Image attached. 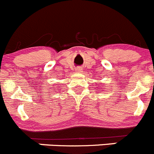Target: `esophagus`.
I'll list each match as a JSON object with an SVG mask.
<instances>
[{
  "label": "esophagus",
  "mask_w": 154,
  "mask_h": 154,
  "mask_svg": "<svg viewBox=\"0 0 154 154\" xmlns=\"http://www.w3.org/2000/svg\"><path fill=\"white\" fill-rule=\"evenodd\" d=\"M76 71L81 72V71H82V68H81V67H77V68L76 69Z\"/></svg>",
  "instance_id": "obj_1"
}]
</instances>
